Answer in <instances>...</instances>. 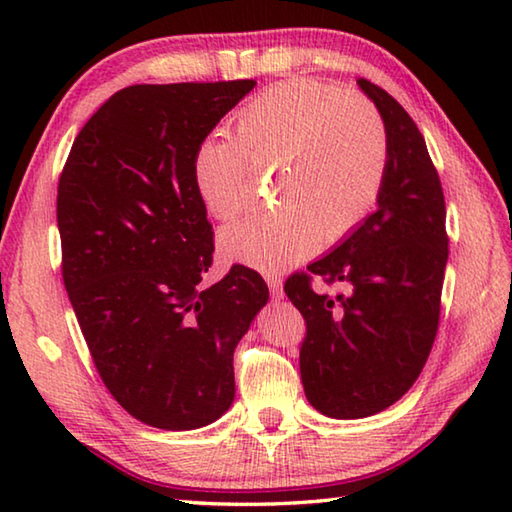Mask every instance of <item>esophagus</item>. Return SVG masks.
I'll return each mask as SVG.
<instances>
[{
    "label": "esophagus",
    "instance_id": "esophagus-1",
    "mask_svg": "<svg viewBox=\"0 0 512 512\" xmlns=\"http://www.w3.org/2000/svg\"><path fill=\"white\" fill-rule=\"evenodd\" d=\"M264 280H266V284H268V289H271V296H273L275 300H280V298H282V280H280V277L273 275V273H266Z\"/></svg>",
    "mask_w": 512,
    "mask_h": 512
}]
</instances>
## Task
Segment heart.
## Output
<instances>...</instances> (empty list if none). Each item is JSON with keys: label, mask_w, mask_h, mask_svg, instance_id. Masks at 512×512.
<instances>
[{"label": "heart", "mask_w": 512, "mask_h": 512, "mask_svg": "<svg viewBox=\"0 0 512 512\" xmlns=\"http://www.w3.org/2000/svg\"><path fill=\"white\" fill-rule=\"evenodd\" d=\"M253 169H275L273 210L225 225L221 250L235 262L275 271L334 246L377 205L388 169V133L359 94L314 81L277 83L232 117V142L210 135L196 146L192 183L214 219L248 203Z\"/></svg>", "instance_id": "1"}]
</instances>
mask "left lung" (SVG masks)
Here are the masks:
<instances>
[{
  "instance_id": "1",
  "label": "left lung",
  "mask_w": 512,
  "mask_h": 512,
  "mask_svg": "<svg viewBox=\"0 0 512 512\" xmlns=\"http://www.w3.org/2000/svg\"><path fill=\"white\" fill-rule=\"evenodd\" d=\"M388 133V169L377 210L332 253L293 273L284 291L307 323L300 377L327 418L359 420L409 391L438 332L447 266L445 196L424 137L400 103L359 79ZM349 289L332 299L310 277Z\"/></svg>"
}]
</instances>
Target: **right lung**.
Returning <instances> with one entry per match:
<instances>
[{"mask_svg": "<svg viewBox=\"0 0 512 512\" xmlns=\"http://www.w3.org/2000/svg\"><path fill=\"white\" fill-rule=\"evenodd\" d=\"M255 81L131 85L76 135L58 183L63 280L99 375L149 427L189 431L235 402V354L268 287L235 264L205 287L212 225L192 158Z\"/></svg>", "mask_w": 512, "mask_h": 512, "instance_id": "obj_1", "label": "right lung"}]
</instances>
